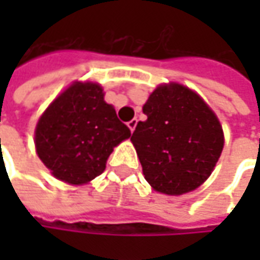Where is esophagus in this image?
Masks as SVG:
<instances>
[{"label": "esophagus", "instance_id": "obj_1", "mask_svg": "<svg viewBox=\"0 0 260 260\" xmlns=\"http://www.w3.org/2000/svg\"><path fill=\"white\" fill-rule=\"evenodd\" d=\"M127 125H128V128H130L132 132H135L136 125H137V118H133V120H130V121L127 123Z\"/></svg>", "mask_w": 260, "mask_h": 260}]
</instances>
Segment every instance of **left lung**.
<instances>
[{
  "label": "left lung",
  "instance_id": "8db88e82",
  "mask_svg": "<svg viewBox=\"0 0 260 260\" xmlns=\"http://www.w3.org/2000/svg\"><path fill=\"white\" fill-rule=\"evenodd\" d=\"M147 120L132 136L146 181L168 195L189 192L211 175L221 155L223 128L215 114L191 89L156 88L143 107Z\"/></svg>",
  "mask_w": 260,
  "mask_h": 260
}]
</instances>
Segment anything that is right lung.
<instances>
[{
    "label": "right lung",
    "instance_id": "right-lung-1",
    "mask_svg": "<svg viewBox=\"0 0 260 260\" xmlns=\"http://www.w3.org/2000/svg\"><path fill=\"white\" fill-rule=\"evenodd\" d=\"M130 135L101 86L76 82L40 117L36 150L57 179L79 185L103 174L113 147Z\"/></svg>",
    "mask_w": 260,
    "mask_h": 260
}]
</instances>
